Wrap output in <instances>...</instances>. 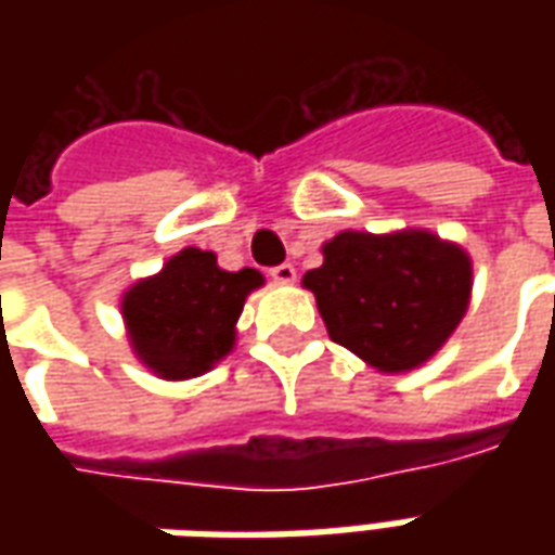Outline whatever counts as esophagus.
Returning a JSON list of instances; mask_svg holds the SVG:
<instances>
[{
    "instance_id": "obj_1",
    "label": "esophagus",
    "mask_w": 555,
    "mask_h": 555,
    "mask_svg": "<svg viewBox=\"0 0 555 555\" xmlns=\"http://www.w3.org/2000/svg\"><path fill=\"white\" fill-rule=\"evenodd\" d=\"M270 279L279 282V285H294L297 282V270H294V264H279L270 270Z\"/></svg>"
}]
</instances>
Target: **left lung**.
Instances as JSON below:
<instances>
[{
	"label": "left lung",
	"instance_id": "1",
	"mask_svg": "<svg viewBox=\"0 0 555 555\" xmlns=\"http://www.w3.org/2000/svg\"><path fill=\"white\" fill-rule=\"evenodd\" d=\"M302 276L326 333L384 374L413 372L449 341L469 306L464 246L425 229L338 231Z\"/></svg>",
	"mask_w": 555,
	"mask_h": 555
}]
</instances>
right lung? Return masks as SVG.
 <instances>
[{
  "instance_id": "right-lung-1",
  "label": "right lung",
  "mask_w": 555,
  "mask_h": 555,
  "mask_svg": "<svg viewBox=\"0 0 555 555\" xmlns=\"http://www.w3.org/2000/svg\"><path fill=\"white\" fill-rule=\"evenodd\" d=\"M264 276L222 270L217 255L186 246L159 273L133 282L121 297L127 341L163 380H190L225 360L237 341L243 302Z\"/></svg>"
}]
</instances>
